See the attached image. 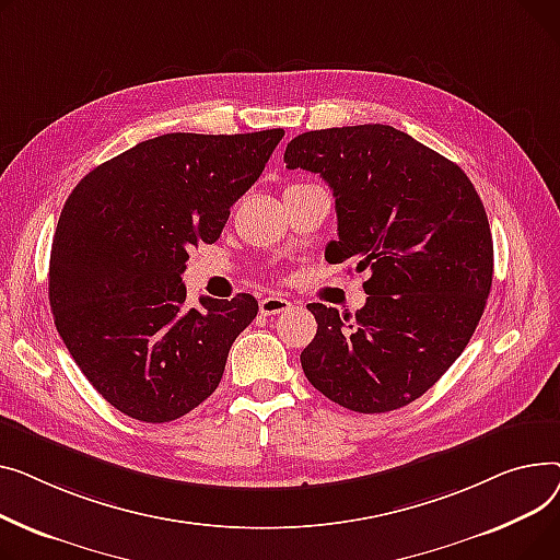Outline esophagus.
I'll return each mask as SVG.
<instances>
[{
	"label": "esophagus",
	"mask_w": 560,
	"mask_h": 560,
	"mask_svg": "<svg viewBox=\"0 0 560 560\" xmlns=\"http://www.w3.org/2000/svg\"><path fill=\"white\" fill-rule=\"evenodd\" d=\"M293 303L289 299H282V295H267V299L259 301V312L265 316H276L282 312H289Z\"/></svg>",
	"instance_id": "obj_1"
}]
</instances>
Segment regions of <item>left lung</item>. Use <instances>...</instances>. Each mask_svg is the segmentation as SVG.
I'll return each instance as SVG.
<instances>
[{
	"label": "left lung",
	"mask_w": 560,
	"mask_h": 560,
	"mask_svg": "<svg viewBox=\"0 0 560 560\" xmlns=\"http://www.w3.org/2000/svg\"><path fill=\"white\" fill-rule=\"evenodd\" d=\"M287 170L332 189V265L369 271L354 316L312 303L318 330L301 364L325 398L359 411L400 409L454 364L483 314L492 237L477 189L441 153L384 124L310 130L284 151Z\"/></svg>",
	"instance_id": "8db88e82"
}]
</instances>
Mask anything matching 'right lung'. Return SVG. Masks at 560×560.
Masks as SVG:
<instances>
[{
  "mask_svg": "<svg viewBox=\"0 0 560 560\" xmlns=\"http://www.w3.org/2000/svg\"><path fill=\"white\" fill-rule=\"evenodd\" d=\"M282 128L167 133L98 164L62 206L49 257L56 330L121 413L170 422L208 400L230 346L257 316L250 293L187 307L189 248L212 244L265 172Z\"/></svg>",
  "mask_w": 560,
  "mask_h": 560,
  "instance_id": "add662e5",
  "label": "right lung"
}]
</instances>
